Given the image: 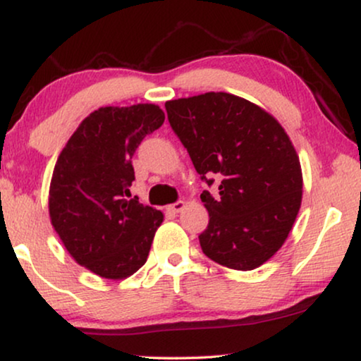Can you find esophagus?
I'll return each instance as SVG.
<instances>
[{
    "mask_svg": "<svg viewBox=\"0 0 361 361\" xmlns=\"http://www.w3.org/2000/svg\"><path fill=\"white\" fill-rule=\"evenodd\" d=\"M184 209H185V202L184 200H179V202H176V204L167 207V210L172 212V214H179V212H182Z\"/></svg>",
    "mask_w": 361,
    "mask_h": 361,
    "instance_id": "esophagus-1",
    "label": "esophagus"
}]
</instances>
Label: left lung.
<instances>
[{"label":"left lung","mask_w":361,"mask_h":361,"mask_svg":"<svg viewBox=\"0 0 361 361\" xmlns=\"http://www.w3.org/2000/svg\"><path fill=\"white\" fill-rule=\"evenodd\" d=\"M172 130L209 187L200 194L209 225L199 235L205 256L250 271L284 245L302 200V172L284 128L255 103L225 92L166 102Z\"/></svg>","instance_id":"obj_1"}]
</instances>
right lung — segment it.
<instances>
[{"instance_id":"obj_1","label":"right lung","mask_w":361,"mask_h":361,"mask_svg":"<svg viewBox=\"0 0 361 361\" xmlns=\"http://www.w3.org/2000/svg\"><path fill=\"white\" fill-rule=\"evenodd\" d=\"M164 123L152 103L98 108L80 123L54 167L49 215L80 266L123 279L146 263L162 212L133 197L131 157Z\"/></svg>"}]
</instances>
